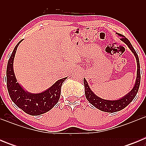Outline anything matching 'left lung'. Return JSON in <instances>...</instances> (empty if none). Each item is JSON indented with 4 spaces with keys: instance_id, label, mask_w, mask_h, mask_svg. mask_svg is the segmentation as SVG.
Returning <instances> with one entry per match:
<instances>
[{
    "instance_id": "8db88e82",
    "label": "left lung",
    "mask_w": 146,
    "mask_h": 146,
    "mask_svg": "<svg viewBox=\"0 0 146 146\" xmlns=\"http://www.w3.org/2000/svg\"><path fill=\"white\" fill-rule=\"evenodd\" d=\"M117 34L121 37V41L124 42L128 46V47L132 52V53H134V55H135V58H136L137 70L136 80H135V83L133 88L131 89L128 94H126L124 96L121 97V99H115V100H108V99L107 100V99H102V98L96 96V94H94V93L91 91L90 87H89L86 80L85 78L83 80L85 86V94H86V97L88 101L96 108L102 111L107 112V113H115V112L120 111V110L126 108L136 96L138 92L140 83V66L138 55H137L136 51H135L134 47H132V45L131 44L130 42L128 40V38H126L124 36L120 34V33H117Z\"/></svg>"
}]
</instances>
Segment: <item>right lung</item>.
<instances>
[{
    "label": "right lung",
    "mask_w": 146,
    "mask_h": 146,
    "mask_svg": "<svg viewBox=\"0 0 146 146\" xmlns=\"http://www.w3.org/2000/svg\"><path fill=\"white\" fill-rule=\"evenodd\" d=\"M22 41L15 46L8 61L6 69L8 91L12 102L18 108L31 115H39L50 111L58 102L61 86L67 77L58 80L51 87L41 93L33 94L24 90L17 82L13 68L17 49Z\"/></svg>",
    "instance_id": "obj_1"
}]
</instances>
